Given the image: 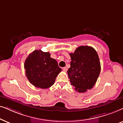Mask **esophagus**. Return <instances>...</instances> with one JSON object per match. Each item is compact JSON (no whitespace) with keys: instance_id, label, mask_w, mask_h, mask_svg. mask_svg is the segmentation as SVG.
<instances>
[{"instance_id":"obj_1","label":"esophagus","mask_w":123,"mask_h":123,"mask_svg":"<svg viewBox=\"0 0 123 123\" xmlns=\"http://www.w3.org/2000/svg\"><path fill=\"white\" fill-rule=\"evenodd\" d=\"M62 70H63L64 71L66 72L67 70H68V68H66V67H64V68H62Z\"/></svg>"}]
</instances>
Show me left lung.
Returning <instances> with one entry per match:
<instances>
[{
  "mask_svg": "<svg viewBox=\"0 0 123 123\" xmlns=\"http://www.w3.org/2000/svg\"><path fill=\"white\" fill-rule=\"evenodd\" d=\"M70 55L71 61L68 73L71 84L78 92H86L93 87L100 73L98 54L92 47L80 46Z\"/></svg>",
  "mask_w": 123,
  "mask_h": 123,
  "instance_id": "1",
  "label": "left lung"
}]
</instances>
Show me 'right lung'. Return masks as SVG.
<instances>
[{
  "label": "right lung",
  "instance_id": "obj_1",
  "mask_svg": "<svg viewBox=\"0 0 123 123\" xmlns=\"http://www.w3.org/2000/svg\"><path fill=\"white\" fill-rule=\"evenodd\" d=\"M50 55L49 52L35 50L26 59L24 64L26 76L36 87L42 89L50 87L62 71L57 61Z\"/></svg>",
  "mask_w": 123,
  "mask_h": 123
}]
</instances>
